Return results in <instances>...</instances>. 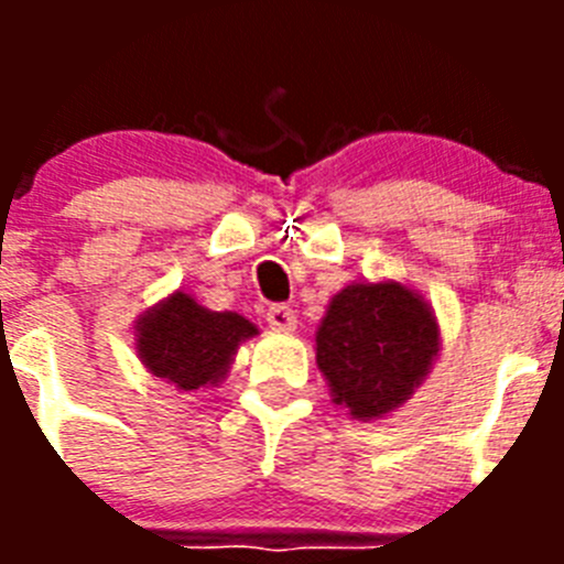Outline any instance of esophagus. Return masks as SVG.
Returning a JSON list of instances; mask_svg holds the SVG:
<instances>
[{
  "mask_svg": "<svg viewBox=\"0 0 564 564\" xmlns=\"http://www.w3.org/2000/svg\"><path fill=\"white\" fill-rule=\"evenodd\" d=\"M265 322L271 325V330L291 333L296 330V313L291 305H271L265 313Z\"/></svg>",
  "mask_w": 564,
  "mask_h": 564,
  "instance_id": "1",
  "label": "esophagus"
}]
</instances>
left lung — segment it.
<instances>
[{
  "instance_id": "obj_1",
  "label": "left lung",
  "mask_w": 564,
  "mask_h": 564,
  "mask_svg": "<svg viewBox=\"0 0 564 564\" xmlns=\"http://www.w3.org/2000/svg\"><path fill=\"white\" fill-rule=\"evenodd\" d=\"M437 352L432 311L398 282L347 285L316 333V364L333 401L370 421L412 395Z\"/></svg>"
}]
</instances>
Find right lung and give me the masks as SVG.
Returning a JSON list of instances; mask_svg holds the SVG:
<instances>
[{
    "label": "right lung",
    "instance_id": "add662e5",
    "mask_svg": "<svg viewBox=\"0 0 564 564\" xmlns=\"http://www.w3.org/2000/svg\"><path fill=\"white\" fill-rule=\"evenodd\" d=\"M138 330L143 364L186 392L220 381L237 344L257 336V327L239 313L206 311L186 293H174L154 307Z\"/></svg>",
    "mask_w": 564,
    "mask_h": 564
}]
</instances>
